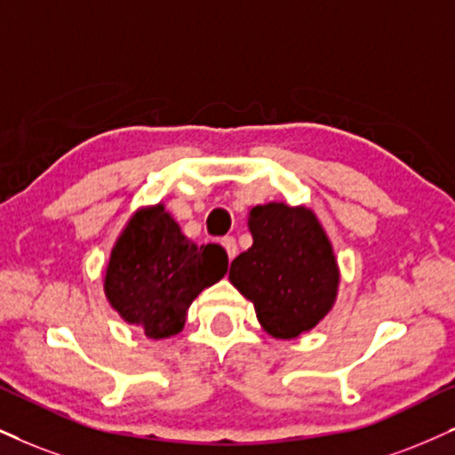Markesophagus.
Masks as SVG:
<instances>
[{"mask_svg": "<svg viewBox=\"0 0 455 455\" xmlns=\"http://www.w3.org/2000/svg\"><path fill=\"white\" fill-rule=\"evenodd\" d=\"M221 244H223V249H226L229 259H234V257H236V253H238V246H236V240H234V236L221 238Z\"/></svg>", "mask_w": 455, "mask_h": 455, "instance_id": "esophagus-1", "label": "esophagus"}]
</instances>
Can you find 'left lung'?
<instances>
[{"mask_svg":"<svg viewBox=\"0 0 455 455\" xmlns=\"http://www.w3.org/2000/svg\"><path fill=\"white\" fill-rule=\"evenodd\" d=\"M253 246L229 267V283L253 301L257 321L276 339H293L331 312L339 289L333 246L314 211L267 202L249 211Z\"/></svg>","mask_w":455,"mask_h":455,"instance_id":"8db88e82","label":"left lung"}]
</instances>
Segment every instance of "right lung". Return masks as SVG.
Segmentation results:
<instances>
[{"label":"right lung","instance_id":"1","mask_svg":"<svg viewBox=\"0 0 455 455\" xmlns=\"http://www.w3.org/2000/svg\"><path fill=\"white\" fill-rule=\"evenodd\" d=\"M226 272V249L194 244L160 202L128 219L111 249L103 289L128 324L149 339H166L181 333L192 301Z\"/></svg>","mask_w":455,"mask_h":455}]
</instances>
